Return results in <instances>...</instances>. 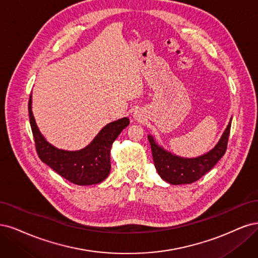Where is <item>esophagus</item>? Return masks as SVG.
<instances>
[{
	"label": "esophagus",
	"mask_w": 258,
	"mask_h": 258,
	"mask_svg": "<svg viewBox=\"0 0 258 258\" xmlns=\"http://www.w3.org/2000/svg\"><path fill=\"white\" fill-rule=\"evenodd\" d=\"M134 117H135L136 119H140V114H139V112H138V111H135V113H134Z\"/></svg>",
	"instance_id": "1"
}]
</instances>
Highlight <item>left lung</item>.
Segmentation results:
<instances>
[{"label": "left lung", "mask_w": 258, "mask_h": 258, "mask_svg": "<svg viewBox=\"0 0 258 258\" xmlns=\"http://www.w3.org/2000/svg\"><path fill=\"white\" fill-rule=\"evenodd\" d=\"M230 125L231 119L217 146L211 151L198 157H194V159H185V157L171 154L170 152L164 150L162 147L155 143L154 138L149 135L148 139L151 145L153 162L161 178L168 183L176 185L193 183V182L205 176L225 154Z\"/></svg>", "instance_id": "8db88e82"}]
</instances>
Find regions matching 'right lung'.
<instances>
[{"instance_id":"add662e5","label":"right lung","mask_w":258,"mask_h":258,"mask_svg":"<svg viewBox=\"0 0 258 258\" xmlns=\"http://www.w3.org/2000/svg\"><path fill=\"white\" fill-rule=\"evenodd\" d=\"M29 117L36 152L41 162L66 180L78 185L97 184L108 177L110 172L112 143L130 124L127 118L111 122L103 127L86 148L78 151H66L50 145L40 134L32 112V96L29 99Z\"/></svg>"}]
</instances>
